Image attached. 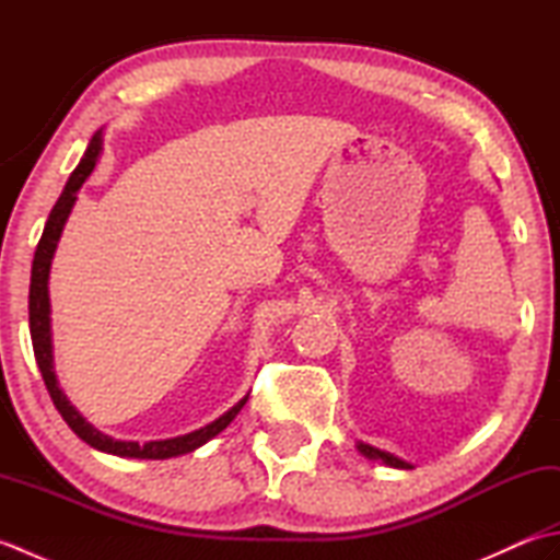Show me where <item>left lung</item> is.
Listing matches in <instances>:
<instances>
[{
    "instance_id": "8db88e82",
    "label": "left lung",
    "mask_w": 560,
    "mask_h": 560,
    "mask_svg": "<svg viewBox=\"0 0 560 560\" xmlns=\"http://www.w3.org/2000/svg\"><path fill=\"white\" fill-rule=\"evenodd\" d=\"M359 450L363 452L365 457H371V459H383L385 464H389V467H397V469H411V464H409V462H404V459H399V457H395V455H389V452H383V450H377V447H373V445H363V443H359Z\"/></svg>"
}]
</instances>
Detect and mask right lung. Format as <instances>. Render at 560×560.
Returning a JSON list of instances; mask_svg holds the SVG:
<instances>
[{
    "label": "right lung",
    "instance_id": "right-lung-1",
    "mask_svg": "<svg viewBox=\"0 0 560 560\" xmlns=\"http://www.w3.org/2000/svg\"><path fill=\"white\" fill-rule=\"evenodd\" d=\"M98 153H101V132L93 135L91 144H89L86 153H83L81 163L77 165V171L71 173L69 183L65 185V192L59 195L57 205L50 211V217H47V223H45V231H43L40 241H38V247H35L33 269H31V293H28V323H31L33 353H35V361H38L40 375L45 380V387L52 397V404L57 407V411L62 413V419L67 421V425L83 440V443H89L91 447H96L101 452H110V455H117V457L168 459V457L185 455V452H192L199 445H205L207 440H211L213 435H219L223 428L235 419L237 411L245 407L247 397L237 401L231 411H225L221 419H217L205 428H199V431H195V433L171 438V440H151V443L139 445V443H129V440H115L110 435L101 433L98 428H93L74 407H71L65 392L59 389L55 371H52L50 299H47V277H50V261H52V255H55L59 233H62V229H65V221L69 217L71 205H74L79 187L91 175V171L96 168Z\"/></svg>",
    "mask_w": 560,
    "mask_h": 560
}]
</instances>
